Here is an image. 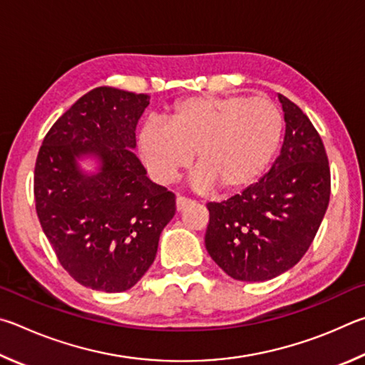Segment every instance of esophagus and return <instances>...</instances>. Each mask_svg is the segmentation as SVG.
I'll list each match as a JSON object with an SVG mask.
<instances>
[{"mask_svg": "<svg viewBox=\"0 0 365 365\" xmlns=\"http://www.w3.org/2000/svg\"><path fill=\"white\" fill-rule=\"evenodd\" d=\"M190 203H192V200L187 199V197H182V195L176 197V210H178V212H182V210L187 208Z\"/></svg>", "mask_w": 365, "mask_h": 365, "instance_id": "esophagus-1", "label": "esophagus"}]
</instances>
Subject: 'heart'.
I'll return each mask as SVG.
<instances>
[{"mask_svg":"<svg viewBox=\"0 0 365 365\" xmlns=\"http://www.w3.org/2000/svg\"><path fill=\"white\" fill-rule=\"evenodd\" d=\"M282 115L271 101L247 96H197L178 101L166 115L140 128L143 162L158 182L175 181L195 152L190 182L197 190L239 192L263 175L279 149Z\"/></svg>","mask_w":365,"mask_h":365,"instance_id":"heart-1","label":"heart"}]
</instances>
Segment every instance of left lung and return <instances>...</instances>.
Masks as SVG:
<instances>
[{
	"label": "left lung",
	"mask_w": 365,
	"mask_h": 365,
	"mask_svg": "<svg viewBox=\"0 0 365 365\" xmlns=\"http://www.w3.org/2000/svg\"><path fill=\"white\" fill-rule=\"evenodd\" d=\"M285 134L271 170L244 192L208 203V255L227 276L263 282L308 252L327 212L330 168L322 139L302 108L279 94Z\"/></svg>",
	"instance_id": "8db88e82"
}]
</instances>
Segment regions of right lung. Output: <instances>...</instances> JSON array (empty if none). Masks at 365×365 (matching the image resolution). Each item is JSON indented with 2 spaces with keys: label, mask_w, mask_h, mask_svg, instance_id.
Here are the masks:
<instances>
[{
  "label": "right lung",
  "mask_w": 365,
  "mask_h": 365,
  "mask_svg": "<svg viewBox=\"0 0 365 365\" xmlns=\"http://www.w3.org/2000/svg\"><path fill=\"white\" fill-rule=\"evenodd\" d=\"M150 96L99 86L51 126L35 165L43 232L76 282L117 293L153 263L175 194L152 182L136 153V125ZM93 158L94 172L79 162Z\"/></svg>",
  "instance_id": "1"
}]
</instances>
